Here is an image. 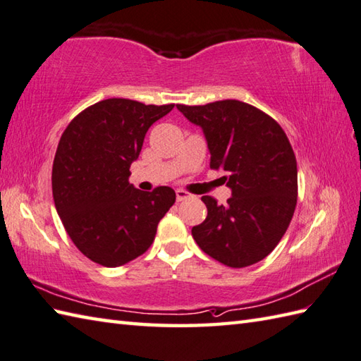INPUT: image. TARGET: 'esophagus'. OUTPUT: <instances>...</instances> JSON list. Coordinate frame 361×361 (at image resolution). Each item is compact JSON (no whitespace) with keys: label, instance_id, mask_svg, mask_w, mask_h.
I'll return each mask as SVG.
<instances>
[{"label":"esophagus","instance_id":"1","mask_svg":"<svg viewBox=\"0 0 361 361\" xmlns=\"http://www.w3.org/2000/svg\"><path fill=\"white\" fill-rule=\"evenodd\" d=\"M175 195H176V202H183V200H186V198L190 197V194L186 192V190H183V189H176Z\"/></svg>","mask_w":361,"mask_h":361}]
</instances>
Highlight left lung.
<instances>
[{"instance_id": "8db88e82", "label": "left lung", "mask_w": 361, "mask_h": 361, "mask_svg": "<svg viewBox=\"0 0 361 361\" xmlns=\"http://www.w3.org/2000/svg\"><path fill=\"white\" fill-rule=\"evenodd\" d=\"M200 126L211 153V169L233 195L226 204L202 197L208 217L192 228L206 255L226 267L243 268L267 257L293 217L298 198L295 152L271 116L235 99L206 105H176Z\"/></svg>"}]
</instances>
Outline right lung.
Segmentation results:
<instances>
[{
    "mask_svg": "<svg viewBox=\"0 0 361 361\" xmlns=\"http://www.w3.org/2000/svg\"><path fill=\"white\" fill-rule=\"evenodd\" d=\"M173 109L105 99L75 116L60 137L52 164V197L68 235L83 256L121 267L144 255L175 190L142 192L128 183L153 122Z\"/></svg>",
    "mask_w": 361,
    "mask_h": 361,
    "instance_id": "obj_1",
    "label": "right lung"
}]
</instances>
